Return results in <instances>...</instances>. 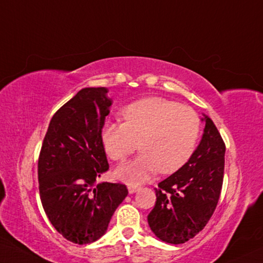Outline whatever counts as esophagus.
I'll return each mask as SVG.
<instances>
[{
  "label": "esophagus",
  "instance_id": "1",
  "mask_svg": "<svg viewBox=\"0 0 263 263\" xmlns=\"http://www.w3.org/2000/svg\"><path fill=\"white\" fill-rule=\"evenodd\" d=\"M137 190H139V188H137V186H134V185H129L128 186L129 194H133V193H135Z\"/></svg>",
  "mask_w": 263,
  "mask_h": 263
}]
</instances>
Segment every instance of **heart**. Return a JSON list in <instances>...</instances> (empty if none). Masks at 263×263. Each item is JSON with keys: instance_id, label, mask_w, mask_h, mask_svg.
<instances>
[{"instance_id": "heart-1", "label": "heart", "mask_w": 263, "mask_h": 263, "mask_svg": "<svg viewBox=\"0 0 263 263\" xmlns=\"http://www.w3.org/2000/svg\"><path fill=\"white\" fill-rule=\"evenodd\" d=\"M123 123L108 122L101 141L108 157L126 159L139 149L142 154L133 162L117 168V177L137 183L156 172L172 173L193 156L201 133L199 114L190 106L160 97H149L129 104L122 110Z\"/></svg>"}]
</instances>
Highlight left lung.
Masks as SVG:
<instances>
[{
  "label": "left lung",
  "mask_w": 263,
  "mask_h": 263,
  "mask_svg": "<svg viewBox=\"0 0 263 263\" xmlns=\"http://www.w3.org/2000/svg\"><path fill=\"white\" fill-rule=\"evenodd\" d=\"M204 133L190 160L155 188L148 223L160 240L179 245L204 229L217 206L224 178L225 143L205 117Z\"/></svg>",
  "instance_id": "8db88e82"
}]
</instances>
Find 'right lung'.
<instances>
[{
  "instance_id": "obj_1",
  "label": "right lung",
  "mask_w": 263,
  "mask_h": 263,
  "mask_svg": "<svg viewBox=\"0 0 263 263\" xmlns=\"http://www.w3.org/2000/svg\"><path fill=\"white\" fill-rule=\"evenodd\" d=\"M106 87H85L53 115L38 159L39 194L53 227L67 240L84 245L107 230L128 190L101 182L108 170L101 132L112 100Z\"/></svg>"
}]
</instances>
